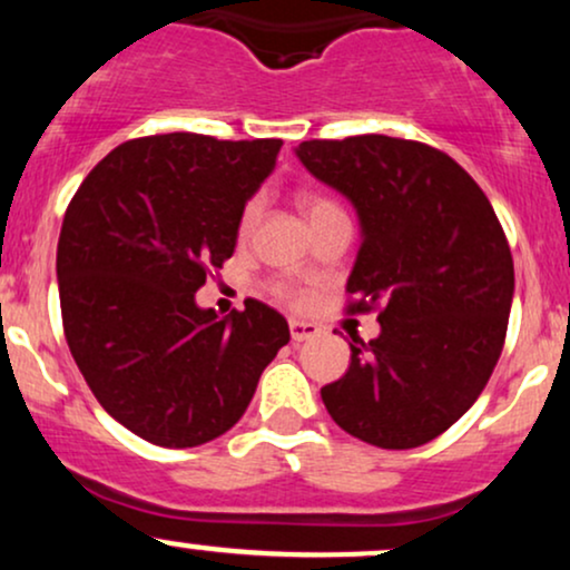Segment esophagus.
I'll return each instance as SVG.
<instances>
[{
	"label": "esophagus",
	"mask_w": 570,
	"mask_h": 570,
	"mask_svg": "<svg viewBox=\"0 0 570 570\" xmlns=\"http://www.w3.org/2000/svg\"><path fill=\"white\" fill-rule=\"evenodd\" d=\"M289 332H292V343H305V340H313L318 335V326L311 322H297V318H292Z\"/></svg>",
	"instance_id": "34e87169"
}]
</instances>
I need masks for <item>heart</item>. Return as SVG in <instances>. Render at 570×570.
Here are the masks:
<instances>
[{"mask_svg":"<svg viewBox=\"0 0 570 570\" xmlns=\"http://www.w3.org/2000/svg\"><path fill=\"white\" fill-rule=\"evenodd\" d=\"M294 203H297L299 214L307 219V225H316V222H322L324 217H330V214H340L337 203H332L330 198H324V195L313 193V189H299L297 198H294ZM257 217H259V200H248L244 206V212H240V219H238V233L240 235H248L252 233V227L257 225ZM278 294H284V297L289 299H299L297 292L292 289H284L281 286Z\"/></svg>","mask_w":570,"mask_h":570,"instance_id":"heart-1","label":"heart"}]
</instances>
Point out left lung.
<instances>
[{
    "label": "left lung",
    "instance_id": "8db88e82",
    "mask_svg": "<svg viewBox=\"0 0 570 570\" xmlns=\"http://www.w3.org/2000/svg\"><path fill=\"white\" fill-rule=\"evenodd\" d=\"M294 155L356 208L348 311H381V335L353 337L348 372L322 389L326 410L375 448L426 444L472 407L501 356L514 265L499 217L429 144L367 134L303 141Z\"/></svg>",
    "mask_w": 570,
    "mask_h": 570
}]
</instances>
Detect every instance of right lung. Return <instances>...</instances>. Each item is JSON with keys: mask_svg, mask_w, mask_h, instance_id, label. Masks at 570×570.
I'll list each match as a JSON object with an SVG mask.
<instances>
[{"mask_svg": "<svg viewBox=\"0 0 570 570\" xmlns=\"http://www.w3.org/2000/svg\"><path fill=\"white\" fill-rule=\"evenodd\" d=\"M281 139L163 134L112 149L85 176L56 254L63 335L104 410L160 448H198L240 421L289 324L259 299L198 307L233 257L238 219Z\"/></svg>", "mask_w": 570, "mask_h": 570, "instance_id": "1", "label": "right lung"}]
</instances>
